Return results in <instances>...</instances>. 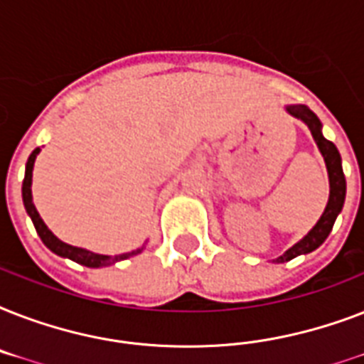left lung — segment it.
I'll return each instance as SVG.
<instances>
[{"label": "left lung", "instance_id": "obj_1", "mask_svg": "<svg viewBox=\"0 0 364 364\" xmlns=\"http://www.w3.org/2000/svg\"><path fill=\"white\" fill-rule=\"evenodd\" d=\"M287 111L293 117L300 119V121H304L310 128L311 136L316 139L317 147L321 151L323 159H325V164H327V171H328V183H331V196H328V204L323 211L321 219L317 221V225L311 228L308 236L300 240L299 243H294L293 247L285 251V253L276 259V262H287V260L294 259V257H299V255H306L311 253L314 249H317L321 245L327 236L333 230V225L336 221V217L342 211V205H344V198H346V177L344 171H342V159H340V153L336 145L333 141H328L325 139L321 134V121L317 119V115L310 107H306V105H291L287 107Z\"/></svg>", "mask_w": 364, "mask_h": 364}]
</instances>
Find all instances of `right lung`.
Masks as SVG:
<instances>
[{"label":"right lung","mask_w":364,"mask_h":364,"mask_svg":"<svg viewBox=\"0 0 364 364\" xmlns=\"http://www.w3.org/2000/svg\"><path fill=\"white\" fill-rule=\"evenodd\" d=\"M39 153V147L30 154V159L26 162V176L24 181H22V200H24V208L28 211V215L31 217V221H33V227H36L37 234H39V238L43 240V243L47 245L53 253L60 255V257H68V259L75 260L79 264L88 266V268H100V266H109L115 264L119 260H124L128 257H134V255L141 253V249H136V251H130V253H122V255H115V257H107V255H98L92 253V251H87V249L81 247H73V245H68V243L60 242L56 236H54L50 230L47 228V225L43 223V219L37 213L36 205L31 202V171H33V162H36V156Z\"/></svg>","instance_id":"1"}]
</instances>
